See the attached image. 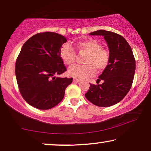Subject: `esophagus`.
I'll list each match as a JSON object with an SVG mask.
<instances>
[{
	"mask_svg": "<svg viewBox=\"0 0 151 151\" xmlns=\"http://www.w3.org/2000/svg\"><path fill=\"white\" fill-rule=\"evenodd\" d=\"M73 82H80V80L78 79H73Z\"/></svg>",
	"mask_w": 151,
	"mask_h": 151,
	"instance_id": "obj_1",
	"label": "esophagus"
}]
</instances>
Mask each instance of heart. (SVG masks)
Here are the masks:
<instances>
[{"instance_id": "b5f03b06", "label": "heart", "mask_w": 151, "mask_h": 151, "mask_svg": "<svg viewBox=\"0 0 151 151\" xmlns=\"http://www.w3.org/2000/svg\"><path fill=\"white\" fill-rule=\"evenodd\" d=\"M76 47L80 54H86L84 65H74L69 69V75L76 79H84L93 76L96 69H106L110 61L109 51L102 48V45L93 39H86L76 42ZM60 57L64 63L71 65L75 63L77 55L71 45L65 43L60 49Z\"/></svg>"}]
</instances>
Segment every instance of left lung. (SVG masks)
Instances as JSON below:
<instances>
[{
    "label": "left lung",
    "mask_w": 151,
    "mask_h": 151,
    "mask_svg": "<svg viewBox=\"0 0 151 151\" xmlns=\"http://www.w3.org/2000/svg\"><path fill=\"white\" fill-rule=\"evenodd\" d=\"M90 35L104 36L109 49L110 61L97 80L98 83L101 80L104 82L90 84L89 89L84 96L96 106H113L120 102L131 88L135 71L133 51L125 38L116 33L98 30Z\"/></svg>",
    "instance_id": "1"
}]
</instances>
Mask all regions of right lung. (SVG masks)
Here are the masks:
<instances>
[{"instance_id": "add662e5", "label": "right lung", "mask_w": 151, "mask_h": 151, "mask_svg": "<svg viewBox=\"0 0 151 151\" xmlns=\"http://www.w3.org/2000/svg\"><path fill=\"white\" fill-rule=\"evenodd\" d=\"M67 38L54 32L35 34L24 42L16 62V77L24 100L47 110L60 103L73 78H56L67 71L60 49Z\"/></svg>"}]
</instances>
